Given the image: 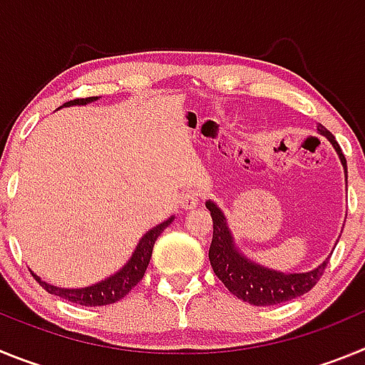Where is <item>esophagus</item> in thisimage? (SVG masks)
<instances>
[{
  "label": "esophagus",
  "mask_w": 365,
  "mask_h": 365,
  "mask_svg": "<svg viewBox=\"0 0 365 365\" xmlns=\"http://www.w3.org/2000/svg\"><path fill=\"white\" fill-rule=\"evenodd\" d=\"M199 199H201V193L197 190H186L182 195H180V206L185 208V210H192L195 206L199 205Z\"/></svg>",
  "instance_id": "obj_1"
}]
</instances>
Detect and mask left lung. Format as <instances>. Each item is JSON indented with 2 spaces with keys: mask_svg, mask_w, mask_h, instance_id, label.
I'll use <instances>...</instances> for the list:
<instances>
[{
  "mask_svg": "<svg viewBox=\"0 0 365 365\" xmlns=\"http://www.w3.org/2000/svg\"><path fill=\"white\" fill-rule=\"evenodd\" d=\"M318 131L333 144L347 179V163L340 150V144L336 143L333 133L325 130L322 124H318ZM206 208L210 210L212 221H214V237H212L210 252H208L210 265L215 276L225 283V287L235 298L248 302L250 305H257V307H267V305H276V303L303 296L320 282L329 257L316 269L299 274L278 272V270L257 265L235 247L227 217L221 208L214 201H206Z\"/></svg>",
  "mask_w": 365,
  "mask_h": 365,
  "instance_id": "left-lung-1",
  "label": "left lung"
}]
</instances>
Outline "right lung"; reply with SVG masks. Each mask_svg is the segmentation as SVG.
<instances>
[{
    "label": "right lung",
    "instance_id": "right-lung-1",
    "mask_svg": "<svg viewBox=\"0 0 365 365\" xmlns=\"http://www.w3.org/2000/svg\"><path fill=\"white\" fill-rule=\"evenodd\" d=\"M95 100H98V96L71 100V102H66L63 106H66V108H69V106H86L95 102ZM173 219H175V215L168 217L166 221H163L160 225H157V227H153L151 230H148L146 234L143 235V240L138 241L137 248H135V252L131 254L130 261H128L118 272H115L113 276H109V278L102 279V282L95 283V285L82 287V289H62V287H54L51 285V283H45L43 279H41L40 276H36L34 272H32V276H34V279H36L49 294L60 296V298L67 299V302L86 305V307H100V305H109V303L118 302V299L124 298V296L144 278V272H146L148 265H150L155 241H157V237L163 234L164 228H166Z\"/></svg>",
    "mask_w": 365,
    "mask_h": 365
}]
</instances>
